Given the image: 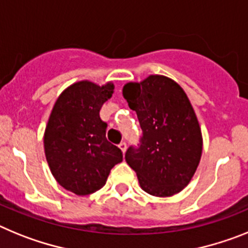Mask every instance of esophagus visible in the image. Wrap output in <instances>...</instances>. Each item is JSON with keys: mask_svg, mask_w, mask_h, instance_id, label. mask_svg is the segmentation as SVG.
Segmentation results:
<instances>
[{"mask_svg": "<svg viewBox=\"0 0 248 248\" xmlns=\"http://www.w3.org/2000/svg\"><path fill=\"white\" fill-rule=\"evenodd\" d=\"M118 147L121 148V151L124 154V152H126V150H127V143H126V142H124V141L121 142V143H120V146H118Z\"/></svg>", "mask_w": 248, "mask_h": 248, "instance_id": "obj_1", "label": "esophagus"}]
</instances>
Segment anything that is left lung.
<instances>
[{
    "label": "left lung",
    "instance_id": "8db88e82",
    "mask_svg": "<svg viewBox=\"0 0 248 248\" xmlns=\"http://www.w3.org/2000/svg\"><path fill=\"white\" fill-rule=\"evenodd\" d=\"M122 94L143 132L140 147H130L124 156L140 186L156 197L181 192L199 167L203 143L186 92L170 77L150 75L126 83Z\"/></svg>",
    "mask_w": 248,
    "mask_h": 248
}]
</instances>
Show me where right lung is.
I'll use <instances>...</instances> for the list:
<instances>
[{
  "label": "right lung",
  "instance_id": "obj_1",
  "mask_svg": "<svg viewBox=\"0 0 248 248\" xmlns=\"http://www.w3.org/2000/svg\"><path fill=\"white\" fill-rule=\"evenodd\" d=\"M115 85L83 79L62 91L44 135L45 155L55 180L78 196L91 195L106 184L122 152L106 139L107 124L100 109L112 97Z\"/></svg>",
  "mask_w": 248,
  "mask_h": 248
}]
</instances>
